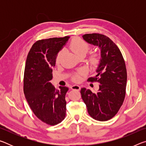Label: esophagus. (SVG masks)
<instances>
[{
    "instance_id": "obj_1",
    "label": "esophagus",
    "mask_w": 146,
    "mask_h": 146,
    "mask_svg": "<svg viewBox=\"0 0 146 146\" xmlns=\"http://www.w3.org/2000/svg\"><path fill=\"white\" fill-rule=\"evenodd\" d=\"M80 86H79L78 85H73L71 86V89L73 90H80Z\"/></svg>"
}]
</instances>
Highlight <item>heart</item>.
I'll return each mask as SVG.
<instances>
[{"instance_id":"1","label":"heart","mask_w":146,"mask_h":146,"mask_svg":"<svg viewBox=\"0 0 146 146\" xmlns=\"http://www.w3.org/2000/svg\"><path fill=\"white\" fill-rule=\"evenodd\" d=\"M70 48L76 56H80V55H86V54L87 53L89 50L90 47H89L88 44L85 41L82 40V39L78 38H74L71 41L70 44ZM63 53V51H61L58 53L57 56H56V62L57 63H58L60 61L62 57ZM98 60H99V58H98V56L97 54H93L90 58V62L93 66L97 65L98 62ZM84 71H79L78 73L73 76V80L75 81V82H78L80 79V76L84 75Z\"/></svg>"}]
</instances>
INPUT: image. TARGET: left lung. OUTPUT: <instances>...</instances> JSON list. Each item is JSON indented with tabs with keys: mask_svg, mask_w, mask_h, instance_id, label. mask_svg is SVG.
<instances>
[{
	"mask_svg": "<svg viewBox=\"0 0 146 146\" xmlns=\"http://www.w3.org/2000/svg\"><path fill=\"white\" fill-rule=\"evenodd\" d=\"M86 42L98 47L100 50L97 75L89 81L100 83L97 93L85 88L81 89L82 98L91 117L98 121H107L117 114L125 95L127 71L119 48L111 39L99 33L82 36Z\"/></svg>",
	"mask_w": 146,
	"mask_h": 146,
	"instance_id": "left-lung-1",
	"label": "left lung"
}]
</instances>
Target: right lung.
Segmentation results:
<instances>
[{
	"mask_svg": "<svg viewBox=\"0 0 146 146\" xmlns=\"http://www.w3.org/2000/svg\"><path fill=\"white\" fill-rule=\"evenodd\" d=\"M70 38H51L36 41L27 56L24 75V93L29 107L38 118L54 125L66 117L68 87L56 90L50 80L59 51Z\"/></svg>",
	"mask_w": 146,
	"mask_h": 146,
	"instance_id": "obj_1",
	"label": "right lung"
}]
</instances>
